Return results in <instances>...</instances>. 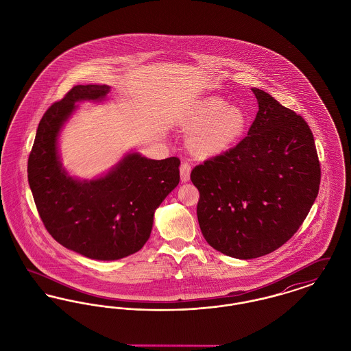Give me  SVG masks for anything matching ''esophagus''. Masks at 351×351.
Masks as SVG:
<instances>
[{"instance_id":"34e87169","label":"esophagus","mask_w":351,"mask_h":351,"mask_svg":"<svg viewBox=\"0 0 351 351\" xmlns=\"http://www.w3.org/2000/svg\"><path fill=\"white\" fill-rule=\"evenodd\" d=\"M191 165L188 163V162H183L182 165H180V179H182V182L183 183H186V182H189V178H191Z\"/></svg>"}]
</instances>
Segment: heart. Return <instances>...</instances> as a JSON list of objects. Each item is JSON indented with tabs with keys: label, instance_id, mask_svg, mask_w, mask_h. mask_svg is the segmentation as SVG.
I'll list each match as a JSON object with an SVG mask.
<instances>
[{
	"label": "heart",
	"instance_id": "1",
	"mask_svg": "<svg viewBox=\"0 0 351 351\" xmlns=\"http://www.w3.org/2000/svg\"><path fill=\"white\" fill-rule=\"evenodd\" d=\"M185 126L193 130L191 146L204 156H216L233 149L249 129V117L238 106H226L218 99L197 105L186 118Z\"/></svg>",
	"mask_w": 351,
	"mask_h": 351
}]
</instances>
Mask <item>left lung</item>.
Returning a JSON list of instances; mask_svg holds the SVG:
<instances>
[{
	"instance_id": "8db88e82",
	"label": "left lung",
	"mask_w": 351,
	"mask_h": 351,
	"mask_svg": "<svg viewBox=\"0 0 351 351\" xmlns=\"http://www.w3.org/2000/svg\"><path fill=\"white\" fill-rule=\"evenodd\" d=\"M259 110L235 147L192 169L197 218L206 242L228 256L252 259L299 230L321 180L315 138L304 118L252 88Z\"/></svg>"
}]
</instances>
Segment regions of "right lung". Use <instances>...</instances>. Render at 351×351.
<instances>
[{
	"label": "right lung",
	"instance_id": "1",
	"mask_svg": "<svg viewBox=\"0 0 351 351\" xmlns=\"http://www.w3.org/2000/svg\"><path fill=\"white\" fill-rule=\"evenodd\" d=\"M108 85H76L40 119L27 178L47 232L68 250L89 259L116 261L141 250L150 238L155 209L180 180V159L154 160L130 152L93 180L69 176L58 138L80 101H102Z\"/></svg>",
	"mask_w": 351,
	"mask_h": 351
}]
</instances>
